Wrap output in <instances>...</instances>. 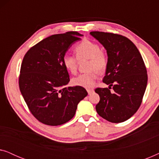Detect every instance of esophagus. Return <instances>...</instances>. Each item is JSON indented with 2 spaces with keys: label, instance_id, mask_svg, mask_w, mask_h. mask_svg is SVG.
Here are the masks:
<instances>
[{
  "label": "esophagus",
  "instance_id": "1",
  "mask_svg": "<svg viewBox=\"0 0 159 159\" xmlns=\"http://www.w3.org/2000/svg\"><path fill=\"white\" fill-rule=\"evenodd\" d=\"M87 91H88V94H89V95H90V94H91V93H93V92H94V90H93V89H90V88H88V89H87Z\"/></svg>",
  "mask_w": 159,
  "mask_h": 159
}]
</instances>
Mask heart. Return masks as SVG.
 <instances>
[{
    "label": "heart",
    "mask_w": 159,
    "mask_h": 159,
    "mask_svg": "<svg viewBox=\"0 0 159 159\" xmlns=\"http://www.w3.org/2000/svg\"><path fill=\"white\" fill-rule=\"evenodd\" d=\"M75 51L78 60L89 59L88 73L82 74L74 77L71 82L74 85L90 88L95 85L98 78V72L103 73L108 66V58L101 51V48L97 43L88 40H84L76 45ZM63 65L67 71L76 74L77 71V58L71 55H65L63 58Z\"/></svg>",
    "instance_id": "obj_1"
}]
</instances>
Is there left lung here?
Masks as SVG:
<instances>
[{
  "label": "left lung",
  "mask_w": 159,
  "mask_h": 159,
  "mask_svg": "<svg viewBox=\"0 0 159 159\" xmlns=\"http://www.w3.org/2000/svg\"><path fill=\"white\" fill-rule=\"evenodd\" d=\"M90 34L103 45L108 56L103 82L109 87L95 89L100 96L95 109L110 122H123L135 114L142 103L148 83L144 61L135 45L126 37L98 31Z\"/></svg>",
  "instance_id": "1"
}]
</instances>
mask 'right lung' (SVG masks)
<instances>
[{
  "label": "right lung",
  "instance_id": "1",
  "mask_svg": "<svg viewBox=\"0 0 159 159\" xmlns=\"http://www.w3.org/2000/svg\"><path fill=\"white\" fill-rule=\"evenodd\" d=\"M83 36L77 32L53 34L34 45L21 63L19 84L33 116L45 125L58 126L71 120L88 92L82 87H66L69 82L63 58Z\"/></svg>",
  "mask_w": 159,
  "mask_h": 159
}]
</instances>
